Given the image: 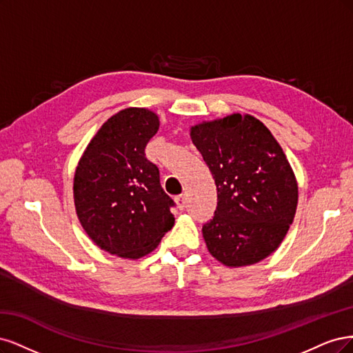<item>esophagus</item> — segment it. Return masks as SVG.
<instances>
[{"mask_svg":"<svg viewBox=\"0 0 353 353\" xmlns=\"http://www.w3.org/2000/svg\"><path fill=\"white\" fill-rule=\"evenodd\" d=\"M176 202H177L179 210H185V207H186V195H185V193H181V195H179L176 198Z\"/></svg>","mask_w":353,"mask_h":353,"instance_id":"obj_1","label":"esophagus"}]
</instances>
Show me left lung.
Returning a JSON list of instances; mask_svg holds the SVG:
<instances>
[{"mask_svg":"<svg viewBox=\"0 0 353 353\" xmlns=\"http://www.w3.org/2000/svg\"><path fill=\"white\" fill-rule=\"evenodd\" d=\"M217 185V208L202 225L210 254L229 267L259 263L279 248L298 205V183L281 146L252 116L192 128Z\"/></svg>","mask_w":353,"mask_h":353,"instance_id":"left-lung-1","label":"left lung"}]
</instances>
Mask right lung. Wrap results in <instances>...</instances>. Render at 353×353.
<instances>
[{"label": "right lung", "instance_id": "add662e5", "mask_svg": "<svg viewBox=\"0 0 353 353\" xmlns=\"http://www.w3.org/2000/svg\"><path fill=\"white\" fill-rule=\"evenodd\" d=\"M158 128L150 110H121L102 124L76 168L79 221L110 254L141 258L174 224L176 202L161 188L160 170L145 155Z\"/></svg>", "mask_w": 353, "mask_h": 353}]
</instances>
